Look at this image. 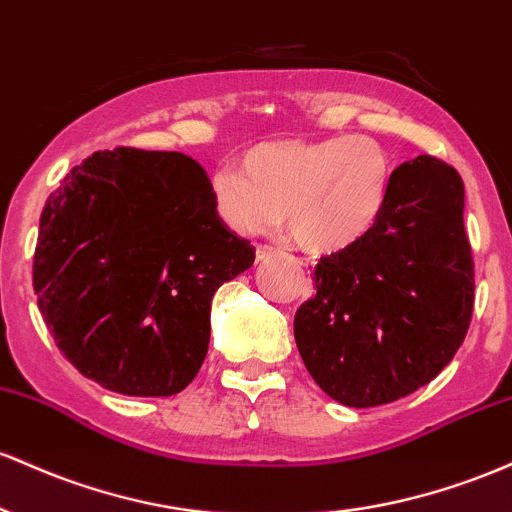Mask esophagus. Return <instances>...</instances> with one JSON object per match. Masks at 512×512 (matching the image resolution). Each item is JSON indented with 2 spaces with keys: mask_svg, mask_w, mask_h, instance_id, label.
Here are the masks:
<instances>
[{
  "mask_svg": "<svg viewBox=\"0 0 512 512\" xmlns=\"http://www.w3.org/2000/svg\"><path fill=\"white\" fill-rule=\"evenodd\" d=\"M273 256H278V249H275V246H271V244H261L256 249V261L258 263L268 261V258H273Z\"/></svg>",
  "mask_w": 512,
  "mask_h": 512,
  "instance_id": "obj_1",
  "label": "esophagus"
}]
</instances>
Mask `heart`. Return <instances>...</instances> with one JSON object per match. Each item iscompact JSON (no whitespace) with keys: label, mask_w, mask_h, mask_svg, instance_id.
<instances>
[{"label":"heart","mask_w":512,"mask_h":512,"mask_svg":"<svg viewBox=\"0 0 512 512\" xmlns=\"http://www.w3.org/2000/svg\"><path fill=\"white\" fill-rule=\"evenodd\" d=\"M392 157L375 137L278 140L241 157V174H212V208L232 232L258 234L283 220L307 254H338L377 225L392 191Z\"/></svg>","instance_id":"1"}]
</instances>
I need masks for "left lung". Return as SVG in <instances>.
Wrapping results in <instances>:
<instances>
[{
  "label": "left lung",
  "mask_w": 512,
  "mask_h": 512,
  "mask_svg": "<svg viewBox=\"0 0 512 512\" xmlns=\"http://www.w3.org/2000/svg\"><path fill=\"white\" fill-rule=\"evenodd\" d=\"M314 278L317 295L295 314V341L331 399L367 409L435 380L462 346L474 307L457 171L428 154L394 169L377 225L321 258Z\"/></svg>",
  "instance_id": "left-lung-1"
}]
</instances>
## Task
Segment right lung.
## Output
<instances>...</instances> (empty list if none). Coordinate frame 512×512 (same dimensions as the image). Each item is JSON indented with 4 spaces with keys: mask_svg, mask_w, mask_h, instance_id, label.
<instances>
[{
    "mask_svg": "<svg viewBox=\"0 0 512 512\" xmlns=\"http://www.w3.org/2000/svg\"><path fill=\"white\" fill-rule=\"evenodd\" d=\"M254 258L215 215L195 159L118 147L74 166L45 200L33 290L84 377L118 394L171 396L208 355L212 295Z\"/></svg>",
    "mask_w": 512,
    "mask_h": 512,
    "instance_id": "1",
    "label": "right lung"
}]
</instances>
